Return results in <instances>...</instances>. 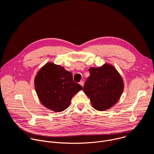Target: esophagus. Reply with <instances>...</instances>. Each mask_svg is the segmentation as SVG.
Listing matches in <instances>:
<instances>
[{"label": "esophagus", "instance_id": "esophagus-1", "mask_svg": "<svg viewBox=\"0 0 154 154\" xmlns=\"http://www.w3.org/2000/svg\"><path fill=\"white\" fill-rule=\"evenodd\" d=\"M79 84L81 85V86H84V81H81L80 82H79Z\"/></svg>", "mask_w": 154, "mask_h": 154}]
</instances>
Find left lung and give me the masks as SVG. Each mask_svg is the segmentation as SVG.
<instances>
[{
    "mask_svg": "<svg viewBox=\"0 0 154 154\" xmlns=\"http://www.w3.org/2000/svg\"><path fill=\"white\" fill-rule=\"evenodd\" d=\"M90 76L84 84L83 91L90 98L92 106L98 111L112 108L120 99L124 89L122 77L111 64L91 67Z\"/></svg>",
    "mask_w": 154,
    "mask_h": 154,
    "instance_id": "8db88e82",
    "label": "left lung"
}]
</instances>
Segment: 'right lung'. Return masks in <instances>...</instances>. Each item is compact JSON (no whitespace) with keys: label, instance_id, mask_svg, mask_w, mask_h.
Returning <instances> with one entry per match:
<instances>
[{"label":"right lung","instance_id":"right-lung-1","mask_svg":"<svg viewBox=\"0 0 154 154\" xmlns=\"http://www.w3.org/2000/svg\"><path fill=\"white\" fill-rule=\"evenodd\" d=\"M34 84L41 103L57 112L69 106L73 97L82 89L73 81L71 72L52 62L46 63L38 70Z\"/></svg>","mask_w":154,"mask_h":154}]
</instances>
